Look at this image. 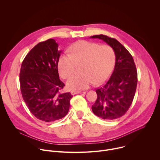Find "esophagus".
Returning <instances> with one entry per match:
<instances>
[{"mask_svg":"<svg viewBox=\"0 0 160 160\" xmlns=\"http://www.w3.org/2000/svg\"><path fill=\"white\" fill-rule=\"evenodd\" d=\"M80 92H81V91H71V94L72 95H75V94L80 93Z\"/></svg>","mask_w":160,"mask_h":160,"instance_id":"1","label":"esophagus"}]
</instances>
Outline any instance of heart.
<instances>
[{
    "instance_id": "1",
    "label": "heart",
    "mask_w": 160,
    "mask_h": 160,
    "mask_svg": "<svg viewBox=\"0 0 160 160\" xmlns=\"http://www.w3.org/2000/svg\"><path fill=\"white\" fill-rule=\"evenodd\" d=\"M69 54L62 55L58 62V70L63 78H68L75 72L76 65H80V74L70 77L67 87L72 90H81L94 82L103 83L112 73L115 61L113 49L109 45L78 41L69 48Z\"/></svg>"
}]
</instances>
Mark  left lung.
Masks as SVG:
<instances>
[{
    "label": "left lung",
    "instance_id": "8db88e82",
    "mask_svg": "<svg viewBox=\"0 0 160 160\" xmlns=\"http://www.w3.org/2000/svg\"><path fill=\"white\" fill-rule=\"evenodd\" d=\"M102 39L114 50L113 71L107 83L97 89V99L92 106L98 117L113 120L124 115L132 103L137 85V71L133 57L114 38L103 34L91 36Z\"/></svg>",
    "mask_w": 160,
    "mask_h": 160
}]
</instances>
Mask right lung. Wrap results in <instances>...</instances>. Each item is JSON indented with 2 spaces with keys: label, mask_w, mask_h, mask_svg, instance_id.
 Returning a JSON list of instances; mask_svg holds the SVG:
<instances>
[{
  "label": "right lung",
  "mask_w": 160,
  "mask_h": 160,
  "mask_svg": "<svg viewBox=\"0 0 160 160\" xmlns=\"http://www.w3.org/2000/svg\"><path fill=\"white\" fill-rule=\"evenodd\" d=\"M53 39L39 42L27 53L20 72L21 92L31 113L43 122H53L67 115L72 96L61 93L58 62L61 51Z\"/></svg>",
  "instance_id": "add662e5"
}]
</instances>
